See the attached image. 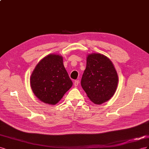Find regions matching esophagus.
<instances>
[{"label":"esophagus","mask_w":149,"mask_h":149,"mask_svg":"<svg viewBox=\"0 0 149 149\" xmlns=\"http://www.w3.org/2000/svg\"><path fill=\"white\" fill-rule=\"evenodd\" d=\"M79 84V81L78 80H75V82H74V86H75V87H77V86H78Z\"/></svg>","instance_id":"esophagus-1"}]
</instances>
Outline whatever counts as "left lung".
<instances>
[{
  "label": "left lung",
  "mask_w": 149,
  "mask_h": 149,
  "mask_svg": "<svg viewBox=\"0 0 149 149\" xmlns=\"http://www.w3.org/2000/svg\"><path fill=\"white\" fill-rule=\"evenodd\" d=\"M118 81L117 71L108 57L100 54L88 55L81 86L92 102L99 105L109 100L116 91Z\"/></svg>",
  "instance_id": "obj_1"
}]
</instances>
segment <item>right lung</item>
<instances>
[{
    "instance_id": "obj_1",
    "label": "right lung",
    "mask_w": 149,
    "mask_h": 149,
    "mask_svg": "<svg viewBox=\"0 0 149 149\" xmlns=\"http://www.w3.org/2000/svg\"><path fill=\"white\" fill-rule=\"evenodd\" d=\"M30 82L37 98L51 105L58 103L73 84L63 66L62 57L57 54H49L37 63Z\"/></svg>"
}]
</instances>
